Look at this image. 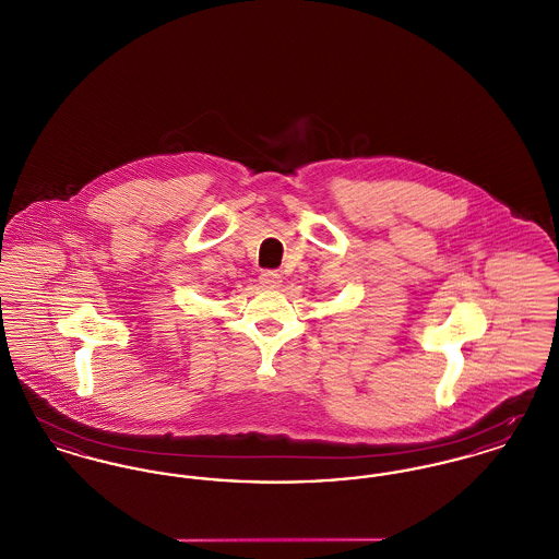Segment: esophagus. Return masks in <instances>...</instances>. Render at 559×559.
Here are the masks:
<instances>
[{
  "label": "esophagus",
  "instance_id": "34e87169",
  "mask_svg": "<svg viewBox=\"0 0 559 559\" xmlns=\"http://www.w3.org/2000/svg\"><path fill=\"white\" fill-rule=\"evenodd\" d=\"M260 284L264 288H277L282 284V277H280L277 271H262L260 273Z\"/></svg>",
  "mask_w": 559,
  "mask_h": 559
}]
</instances>
